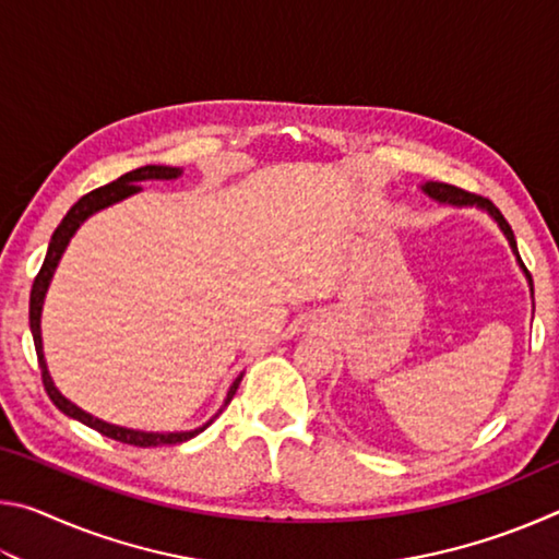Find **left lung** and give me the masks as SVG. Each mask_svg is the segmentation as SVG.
Here are the masks:
<instances>
[{"label": "left lung", "mask_w": 559, "mask_h": 559, "mask_svg": "<svg viewBox=\"0 0 559 559\" xmlns=\"http://www.w3.org/2000/svg\"><path fill=\"white\" fill-rule=\"evenodd\" d=\"M424 192H427L429 197H433V200H437V202H443V204H456V206L478 204L480 210L490 212V216H493V219L498 222L500 229H503V234L508 236V241H510V246H513V251L518 253V246H515V236H513V229H510V224L506 222V216L500 214L498 206H496L493 202H490V200H486V197H480V194H473V192H466V189H461V187H453V185H447V182H429L427 187H424ZM518 261H520V266H523V271L527 273V269H525L523 259L518 257ZM527 278H530V273H527ZM530 286H533V278H530Z\"/></svg>", "instance_id": "1"}]
</instances>
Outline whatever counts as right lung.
<instances>
[{
	"instance_id": "add662e5",
	"label": "right lung",
	"mask_w": 559,
	"mask_h": 559,
	"mask_svg": "<svg viewBox=\"0 0 559 559\" xmlns=\"http://www.w3.org/2000/svg\"><path fill=\"white\" fill-rule=\"evenodd\" d=\"M179 175H182V173H179L177 167L145 165V167H138V169H132V173H126L122 177H118L116 182L103 185L98 189H93V192L83 194L81 200L71 206L69 214L63 216L61 224L56 226V231L51 236V243H49V251H46V259L41 263V269H39V273H36L34 286H32V296H29V325H32V335H34L36 357H39V367H41V382H44L46 394H49V400L56 406H59V409L66 416H71V419H79L81 424H86V427L103 433V437L116 439L120 443H130V447H140V449L165 447V443H182L187 439H192V437H197V433L210 427V424L216 419V416L222 414V409H219V414H214V419L206 421L204 427L194 429V431H177V433H147V431H132V429L112 427V424L100 421V419H96V416H91L88 412L79 409V406L71 404L59 390H56L53 382H51V377H49V370H46L44 349H41V325H39L41 323V306H44L46 288H49V281L53 276V271H56V266H59V259H61L63 249H66V246H69L75 229H79V226L86 222L93 212H98V210H103V206H110V204H116L120 200H126V197H130V194L140 192V189H143V187H140L138 182H143V179H175ZM241 377L243 374L236 377L234 384L229 386V394H226L224 406L231 402V396L236 394V390H239Z\"/></svg>"
}]
</instances>
